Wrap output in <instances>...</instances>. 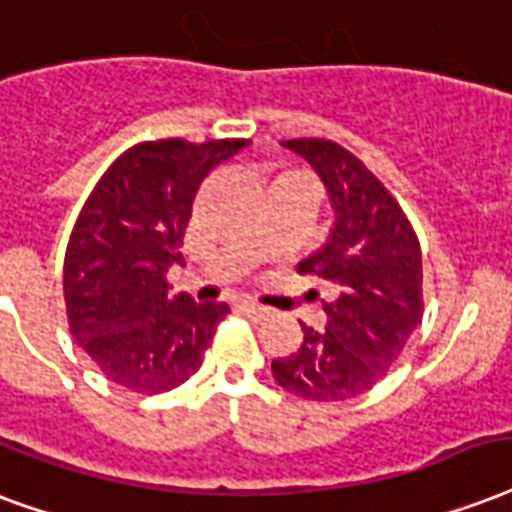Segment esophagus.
Here are the masks:
<instances>
[{
	"instance_id": "obj_1",
	"label": "esophagus",
	"mask_w": 512,
	"mask_h": 512,
	"mask_svg": "<svg viewBox=\"0 0 512 512\" xmlns=\"http://www.w3.org/2000/svg\"><path fill=\"white\" fill-rule=\"evenodd\" d=\"M239 308L244 311V314H249V317H255V319H263L271 314V308L260 306V303H255V300H241Z\"/></svg>"
}]
</instances>
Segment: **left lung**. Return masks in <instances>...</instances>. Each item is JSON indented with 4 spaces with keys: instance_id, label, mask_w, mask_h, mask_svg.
<instances>
[{
    "instance_id": "1",
    "label": "left lung",
    "mask_w": 512,
    "mask_h": 512,
    "mask_svg": "<svg viewBox=\"0 0 512 512\" xmlns=\"http://www.w3.org/2000/svg\"><path fill=\"white\" fill-rule=\"evenodd\" d=\"M330 193L335 225L317 255L298 265L333 284L322 300L325 330L303 327V343L271 362L276 384L314 403H341L389 373L421 322V247L413 225L381 179L330 139H287Z\"/></svg>"
}]
</instances>
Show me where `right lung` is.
Instances as JSON below:
<instances>
[{"label": "right lung", "instance_id": "obj_1", "mask_svg": "<svg viewBox=\"0 0 512 512\" xmlns=\"http://www.w3.org/2000/svg\"><path fill=\"white\" fill-rule=\"evenodd\" d=\"M247 139H155L128 147L80 209L64 257L72 338L115 384L139 395L177 389L204 362L225 303L171 298L193 198L206 174Z\"/></svg>", "mask_w": 512, "mask_h": 512}]
</instances>
